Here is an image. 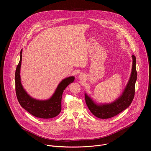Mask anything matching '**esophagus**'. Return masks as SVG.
Here are the masks:
<instances>
[{"mask_svg": "<svg viewBox=\"0 0 151 151\" xmlns=\"http://www.w3.org/2000/svg\"><path fill=\"white\" fill-rule=\"evenodd\" d=\"M83 76H84V75H83L82 73H81V74L79 75V78L80 79H82V78H83Z\"/></svg>", "mask_w": 151, "mask_h": 151, "instance_id": "34e87169", "label": "esophagus"}]
</instances>
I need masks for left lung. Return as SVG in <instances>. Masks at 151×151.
I'll return each instance as SVG.
<instances>
[{"label":"left lung","mask_w":151,"mask_h":151,"mask_svg":"<svg viewBox=\"0 0 151 151\" xmlns=\"http://www.w3.org/2000/svg\"><path fill=\"white\" fill-rule=\"evenodd\" d=\"M133 66L131 75L126 87L120 97L111 103L97 104L93 99L85 93V102L90 112L96 117L107 119L119 114L130 105L135 94V83L137 80L136 69V57L133 55Z\"/></svg>","instance_id":"left-lung-1"}]
</instances>
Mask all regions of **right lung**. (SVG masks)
I'll return each instance as SVG.
<instances>
[{
  "label": "right lung",
  "instance_id": "obj_1",
  "mask_svg": "<svg viewBox=\"0 0 151 151\" xmlns=\"http://www.w3.org/2000/svg\"><path fill=\"white\" fill-rule=\"evenodd\" d=\"M22 50L20 52V60L15 74V92L21 107L32 115L40 118L49 119L57 116L61 111V98L64 90L75 80L74 76L64 79L58 84L51 96L48 100H39L32 98L24 89L21 82L20 68L22 60Z\"/></svg>",
  "mask_w": 151,
  "mask_h": 151
}]
</instances>
